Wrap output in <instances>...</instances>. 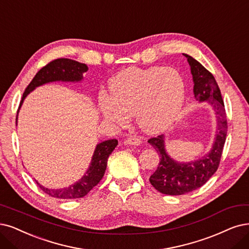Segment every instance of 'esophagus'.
<instances>
[{"label":"esophagus","mask_w":249,"mask_h":249,"mask_svg":"<svg viewBox=\"0 0 249 249\" xmlns=\"http://www.w3.org/2000/svg\"><path fill=\"white\" fill-rule=\"evenodd\" d=\"M142 142V140L136 136H130L124 141V143L126 144H133V145H140Z\"/></svg>","instance_id":"esophagus-1"}]
</instances>
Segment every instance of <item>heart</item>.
I'll use <instances>...</instances> for the list:
<instances>
[{"label": "heart", "mask_w": 249, "mask_h": 249, "mask_svg": "<svg viewBox=\"0 0 249 249\" xmlns=\"http://www.w3.org/2000/svg\"><path fill=\"white\" fill-rule=\"evenodd\" d=\"M110 96L100 93V113L108 122L125 125L130 115L149 133L170 126L185 99V81L172 69L128 68L119 71L108 84Z\"/></svg>", "instance_id": "1"}]
</instances>
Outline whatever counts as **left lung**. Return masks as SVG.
I'll return each mask as SVG.
<instances>
[{"label": "left lung", "mask_w": 249, "mask_h": 249, "mask_svg": "<svg viewBox=\"0 0 249 249\" xmlns=\"http://www.w3.org/2000/svg\"><path fill=\"white\" fill-rule=\"evenodd\" d=\"M183 55L191 66L195 98L199 101L206 100L216 114L217 133L211 151L191 163H178L169 157L165 151L163 134L148 141L160 157L158 168L150 177V182L162 194L173 196L187 194L202 187L213 176L219 166L228 130L224 100L213 75L190 55Z\"/></svg>", "instance_id": "left-lung-1"}]
</instances>
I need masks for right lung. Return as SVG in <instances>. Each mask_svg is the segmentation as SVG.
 <instances>
[{
  "label": "right lung",
  "instance_id": "1",
  "mask_svg": "<svg viewBox=\"0 0 249 249\" xmlns=\"http://www.w3.org/2000/svg\"><path fill=\"white\" fill-rule=\"evenodd\" d=\"M88 71L86 64L80 63L76 60L69 59V58H57L50 61L48 64H46L32 80V82L25 88L23 92L22 98L20 100L19 107L17 109L19 110L23 99L26 95L33 91L36 87L41 86L43 84L54 81H66V82H77L83 79V73ZM16 122H17V116H16ZM118 144L117 140H108L106 142H100L96 145V149L94 151L93 157H92L91 164L85 173L79 181H77L75 185H71L69 188L59 189V190H51L44 188L41 186L38 181V186L40 189L46 193V194L58 199H77L82 198L93 189L97 183L101 180V178L105 176V171L107 168V163L108 156L112 154L115 148Z\"/></svg>",
  "mask_w": 249,
  "mask_h": 249
}]
</instances>
